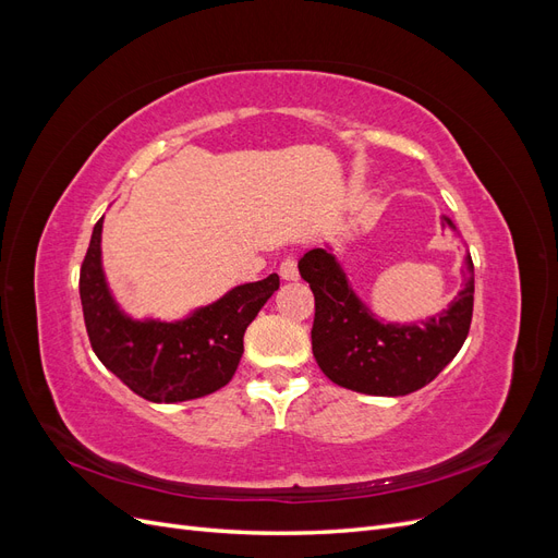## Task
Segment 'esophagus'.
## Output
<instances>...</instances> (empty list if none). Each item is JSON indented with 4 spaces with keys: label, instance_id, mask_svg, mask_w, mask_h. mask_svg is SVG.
Masks as SVG:
<instances>
[{
    "label": "esophagus",
    "instance_id": "esophagus-1",
    "mask_svg": "<svg viewBox=\"0 0 558 558\" xmlns=\"http://www.w3.org/2000/svg\"><path fill=\"white\" fill-rule=\"evenodd\" d=\"M279 275L286 279V281H295L300 275H298V263L293 256L283 258L281 265H279Z\"/></svg>",
    "mask_w": 558,
    "mask_h": 558
}]
</instances>
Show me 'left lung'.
<instances>
[{"label":"left lung","mask_w":558,"mask_h":558,"mask_svg":"<svg viewBox=\"0 0 558 558\" xmlns=\"http://www.w3.org/2000/svg\"><path fill=\"white\" fill-rule=\"evenodd\" d=\"M442 226L461 238L449 216H442ZM298 269L316 300L314 359L337 386L365 396L414 393L440 375L465 342L475 300V267L468 251L459 295L447 310L418 324L381 320L353 291L330 244L310 248Z\"/></svg>","instance_id":"obj_1"}]
</instances>
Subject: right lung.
<instances>
[{"label": "right lung", "instance_id": "right-lung-1", "mask_svg": "<svg viewBox=\"0 0 558 558\" xmlns=\"http://www.w3.org/2000/svg\"><path fill=\"white\" fill-rule=\"evenodd\" d=\"M105 216L93 228L78 293L95 356L150 402H183L226 386L244 353V332L279 289V277L234 286L177 320L134 318L109 289L102 265Z\"/></svg>", "mask_w": 558, "mask_h": 558}]
</instances>
